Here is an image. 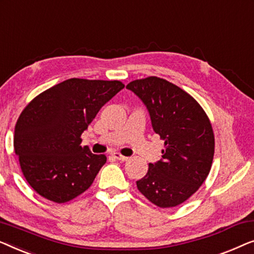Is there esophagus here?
Here are the masks:
<instances>
[{
  "mask_svg": "<svg viewBox=\"0 0 254 254\" xmlns=\"http://www.w3.org/2000/svg\"><path fill=\"white\" fill-rule=\"evenodd\" d=\"M114 158L115 159H117V160H120V161H127V160L128 159V158H127V156H124V155H122V154H120V153H113L112 154Z\"/></svg>",
  "mask_w": 254,
  "mask_h": 254,
  "instance_id": "34e87169",
  "label": "esophagus"
}]
</instances>
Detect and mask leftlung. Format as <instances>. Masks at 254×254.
<instances>
[{
    "instance_id": "1",
    "label": "left lung",
    "mask_w": 254,
    "mask_h": 254,
    "mask_svg": "<svg viewBox=\"0 0 254 254\" xmlns=\"http://www.w3.org/2000/svg\"><path fill=\"white\" fill-rule=\"evenodd\" d=\"M144 103L152 127L164 140L162 158L149 163L137 188L154 205L167 208L189 199L208 176L214 133L206 113L190 94L158 77L127 85Z\"/></svg>"
}]
</instances>
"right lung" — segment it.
Instances as JSON below:
<instances>
[{
	"label": "right lung",
	"instance_id": "right-lung-1",
	"mask_svg": "<svg viewBox=\"0 0 254 254\" xmlns=\"http://www.w3.org/2000/svg\"><path fill=\"white\" fill-rule=\"evenodd\" d=\"M123 88L119 80L71 78L28 103L17 121L13 147L34 191L62 203L91 187L107 158L81 147L80 135Z\"/></svg>",
	"mask_w": 254,
	"mask_h": 254
}]
</instances>
